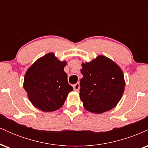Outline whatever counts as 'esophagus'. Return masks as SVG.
I'll use <instances>...</instances> for the list:
<instances>
[{
	"label": "esophagus",
	"mask_w": 148,
	"mask_h": 148,
	"mask_svg": "<svg viewBox=\"0 0 148 148\" xmlns=\"http://www.w3.org/2000/svg\"><path fill=\"white\" fill-rule=\"evenodd\" d=\"M73 88H74V90L76 91H78L79 90L80 88V86H79V83H77V84H76L75 85H74V86H73Z\"/></svg>",
	"instance_id": "obj_1"
}]
</instances>
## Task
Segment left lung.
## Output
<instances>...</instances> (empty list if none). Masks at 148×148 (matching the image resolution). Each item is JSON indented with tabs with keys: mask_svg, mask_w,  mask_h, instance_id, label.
Instances as JSON below:
<instances>
[{
	"mask_svg": "<svg viewBox=\"0 0 148 148\" xmlns=\"http://www.w3.org/2000/svg\"><path fill=\"white\" fill-rule=\"evenodd\" d=\"M81 66L79 96L85 109L99 114L116 106L125 88L120 67L102 55L89 62H83Z\"/></svg>",
	"mask_w": 148,
	"mask_h": 148,
	"instance_id": "1",
	"label": "left lung"
}]
</instances>
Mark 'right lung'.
<instances>
[{"label": "right lung", "instance_id": "obj_1", "mask_svg": "<svg viewBox=\"0 0 148 148\" xmlns=\"http://www.w3.org/2000/svg\"><path fill=\"white\" fill-rule=\"evenodd\" d=\"M67 62L49 53L35 61L25 74L23 88L34 106L45 112L56 111L63 106L73 88L64 72Z\"/></svg>", "mask_w": 148, "mask_h": 148}]
</instances>
